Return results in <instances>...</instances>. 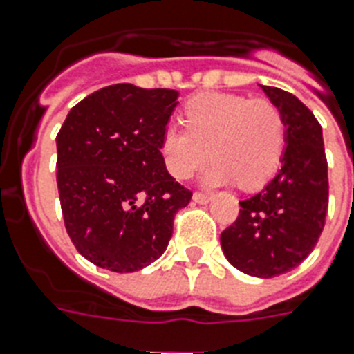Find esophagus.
I'll return each mask as SVG.
<instances>
[{
	"instance_id": "34e87169",
	"label": "esophagus",
	"mask_w": 354,
	"mask_h": 354,
	"mask_svg": "<svg viewBox=\"0 0 354 354\" xmlns=\"http://www.w3.org/2000/svg\"><path fill=\"white\" fill-rule=\"evenodd\" d=\"M192 200H194L196 203H207L209 200H211V196L205 194V192H194V194H192Z\"/></svg>"
}]
</instances>
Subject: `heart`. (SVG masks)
Instances as JSON below:
<instances>
[{
	"label": "heart",
	"instance_id": "b5f03b06",
	"mask_svg": "<svg viewBox=\"0 0 354 354\" xmlns=\"http://www.w3.org/2000/svg\"><path fill=\"white\" fill-rule=\"evenodd\" d=\"M185 127L169 125L160 138V152L171 176L187 180L209 160L203 174L209 185L236 180L252 191L266 185L286 152L287 123L277 103L267 97L203 93L183 107Z\"/></svg>",
	"mask_w": 354,
	"mask_h": 354
}]
</instances>
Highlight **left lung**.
Masks as SVG:
<instances>
[{"instance_id": "left-lung-1", "label": "left lung", "mask_w": 354, "mask_h": 354, "mask_svg": "<svg viewBox=\"0 0 354 354\" xmlns=\"http://www.w3.org/2000/svg\"><path fill=\"white\" fill-rule=\"evenodd\" d=\"M283 112L287 147L278 174L258 194L240 202V214L220 236L238 271L272 278L291 271L317 245L329 205L322 127L309 109L277 87L261 85Z\"/></svg>"}]
</instances>
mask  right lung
Listing matches in <instances>:
<instances>
[{
  "mask_svg": "<svg viewBox=\"0 0 354 354\" xmlns=\"http://www.w3.org/2000/svg\"><path fill=\"white\" fill-rule=\"evenodd\" d=\"M178 91L116 83L74 105L56 136V182L74 247L94 266L134 272L162 257L192 192L169 174L160 138Z\"/></svg>",
  "mask_w": 354,
  "mask_h": 354,
  "instance_id": "obj_1",
  "label": "right lung"
}]
</instances>
